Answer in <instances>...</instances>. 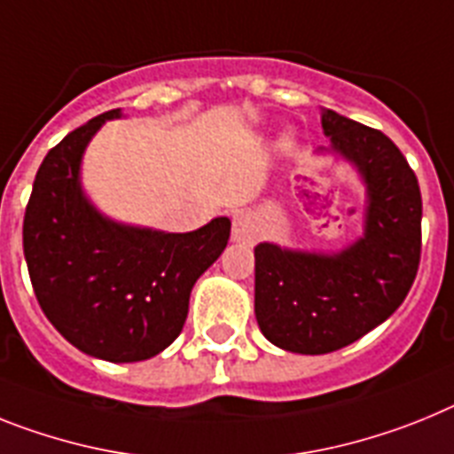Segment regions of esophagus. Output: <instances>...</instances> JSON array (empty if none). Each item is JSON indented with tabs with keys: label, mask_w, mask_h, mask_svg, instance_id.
Returning a JSON list of instances; mask_svg holds the SVG:
<instances>
[{
	"label": "esophagus",
	"mask_w": 454,
	"mask_h": 454,
	"mask_svg": "<svg viewBox=\"0 0 454 454\" xmlns=\"http://www.w3.org/2000/svg\"><path fill=\"white\" fill-rule=\"evenodd\" d=\"M259 234H262V230H259L253 213L241 211L231 218V241L234 243H253L257 241Z\"/></svg>",
	"instance_id": "obj_1"
}]
</instances>
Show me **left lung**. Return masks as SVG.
Instances as JSON below:
<instances>
[{
  "label": "left lung",
  "instance_id": "left-lung-1",
  "mask_svg": "<svg viewBox=\"0 0 454 454\" xmlns=\"http://www.w3.org/2000/svg\"><path fill=\"white\" fill-rule=\"evenodd\" d=\"M328 153L354 165L365 185L363 234L335 253L254 247V317L275 347L331 354L400 308L420 264L422 200L413 169L381 130L321 112Z\"/></svg>",
  "mask_w": 454,
  "mask_h": 454
}]
</instances>
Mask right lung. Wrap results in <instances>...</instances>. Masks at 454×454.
<instances>
[{"label":"right lung","instance_id":"add662e5","mask_svg":"<svg viewBox=\"0 0 454 454\" xmlns=\"http://www.w3.org/2000/svg\"><path fill=\"white\" fill-rule=\"evenodd\" d=\"M94 116L48 151L22 224L27 269L38 305L82 354L110 363L153 358L179 338L190 292L230 241V218L195 231L116 223L89 200L82 156L103 123Z\"/></svg>","mask_w":454,"mask_h":454}]
</instances>
